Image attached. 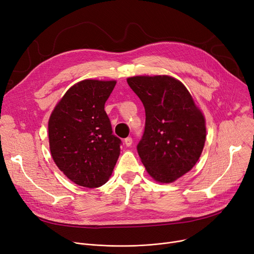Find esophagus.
Listing matches in <instances>:
<instances>
[{
  "label": "esophagus",
  "instance_id": "34e87169",
  "mask_svg": "<svg viewBox=\"0 0 254 254\" xmlns=\"http://www.w3.org/2000/svg\"><path fill=\"white\" fill-rule=\"evenodd\" d=\"M131 143H132V140L130 137H127V139H125V144L127 147H129V146H131Z\"/></svg>",
  "mask_w": 254,
  "mask_h": 254
}]
</instances>
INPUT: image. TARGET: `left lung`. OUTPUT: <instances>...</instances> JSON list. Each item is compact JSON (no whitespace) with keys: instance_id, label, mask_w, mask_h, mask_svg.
<instances>
[{"instance_id":"left-lung-1","label":"left lung","mask_w":254,"mask_h":254,"mask_svg":"<svg viewBox=\"0 0 254 254\" xmlns=\"http://www.w3.org/2000/svg\"><path fill=\"white\" fill-rule=\"evenodd\" d=\"M127 81L145 108V130L137 146L141 162L156 182H174L202 154L205 116L189 89L174 77L132 76Z\"/></svg>"}]
</instances>
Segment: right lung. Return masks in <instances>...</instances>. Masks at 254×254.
Here are the masks:
<instances>
[{
  "mask_svg": "<svg viewBox=\"0 0 254 254\" xmlns=\"http://www.w3.org/2000/svg\"><path fill=\"white\" fill-rule=\"evenodd\" d=\"M115 80L85 79L71 86L48 120L51 156L74 183L92 189L112 175L120 154V139L112 134L105 103Z\"/></svg>",
  "mask_w": 254,
  "mask_h": 254,
  "instance_id": "obj_1",
  "label": "right lung"
}]
</instances>
